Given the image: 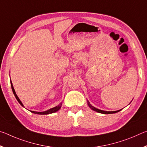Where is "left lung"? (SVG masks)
Returning <instances> with one entry per match:
<instances>
[{
  "label": "left lung",
  "instance_id": "left-lung-1",
  "mask_svg": "<svg viewBox=\"0 0 147 147\" xmlns=\"http://www.w3.org/2000/svg\"><path fill=\"white\" fill-rule=\"evenodd\" d=\"M88 104L89 108H90L91 109H93V111H95L96 112L98 113H103V114H111V113H117L119 111H120L121 109H119V110L117 111H104V110H101V109H99L98 108H94V106H93L91 105V104L89 103V102L88 100Z\"/></svg>",
  "mask_w": 147,
  "mask_h": 147
}]
</instances>
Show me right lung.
I'll use <instances>...</instances> for the list:
<instances>
[{"label": "right lung", "instance_id": "1", "mask_svg": "<svg viewBox=\"0 0 147 147\" xmlns=\"http://www.w3.org/2000/svg\"><path fill=\"white\" fill-rule=\"evenodd\" d=\"M10 84H11V87L12 91H13V94H14L15 96H16V99H17V100L19 102V103L20 104H21V105L22 106L24 107V105H23V104L21 102V100H20L19 98L18 97V96L17 95V94H16V91H15V89H14V88H13V84H12V82H11V79H10ZM61 105H62V102H61L60 104H58V106H56V107H54V108L49 109H48V110H47V111H42V112H38V111H31L32 113H35V114H39V115H48V114H50V113H55V112H56V111H58L59 110V109L61 108Z\"/></svg>", "mask_w": 147, "mask_h": 147}]
</instances>
